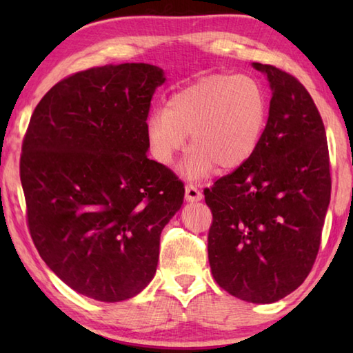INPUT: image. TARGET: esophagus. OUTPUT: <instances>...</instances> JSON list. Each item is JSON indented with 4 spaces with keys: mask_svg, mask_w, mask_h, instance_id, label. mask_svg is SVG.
<instances>
[{
    "mask_svg": "<svg viewBox=\"0 0 353 353\" xmlns=\"http://www.w3.org/2000/svg\"><path fill=\"white\" fill-rule=\"evenodd\" d=\"M185 199L186 201H200L203 199V194L200 192L196 185H186L185 186Z\"/></svg>",
    "mask_w": 353,
    "mask_h": 353,
    "instance_id": "esophagus-1",
    "label": "esophagus"
}]
</instances>
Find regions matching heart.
I'll return each instance as SVG.
<instances>
[{
	"mask_svg": "<svg viewBox=\"0 0 353 353\" xmlns=\"http://www.w3.org/2000/svg\"><path fill=\"white\" fill-rule=\"evenodd\" d=\"M268 103L264 89L249 76L214 74L170 97L145 123L153 159L170 165L190 134L191 154L185 176L201 179L216 168L232 171L256 152L265 130Z\"/></svg>",
	"mask_w": 353,
	"mask_h": 353,
	"instance_id": "b5f03b06",
	"label": "heart"
}]
</instances>
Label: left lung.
<instances>
[{
    "label": "left lung",
    "mask_w": 353,
    "mask_h": 353,
    "mask_svg": "<svg viewBox=\"0 0 353 353\" xmlns=\"http://www.w3.org/2000/svg\"><path fill=\"white\" fill-rule=\"evenodd\" d=\"M272 88L256 152L205 190L212 224L208 258L215 282L252 303L301 287L316 262L331 200L323 121L305 86L273 65L253 63Z\"/></svg>",
    "instance_id": "1"
}]
</instances>
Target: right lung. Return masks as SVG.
Returning <instances> with one entry per match:
<instances>
[{
    "label": "right lung",
    "mask_w": 353,
    "mask_h": 353,
    "mask_svg": "<svg viewBox=\"0 0 353 353\" xmlns=\"http://www.w3.org/2000/svg\"><path fill=\"white\" fill-rule=\"evenodd\" d=\"M163 71L89 68L52 86L22 141L19 174L33 243L74 291L127 301L153 279L161 232L183 183L147 157L145 123Z\"/></svg>",
    "instance_id": "1"
}]
</instances>
